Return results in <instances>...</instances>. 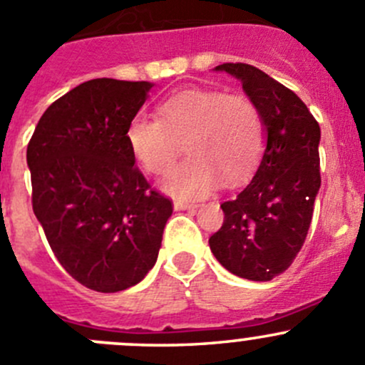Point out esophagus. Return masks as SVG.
Masks as SVG:
<instances>
[{
  "instance_id": "1",
  "label": "esophagus",
  "mask_w": 365,
  "mask_h": 365,
  "mask_svg": "<svg viewBox=\"0 0 365 365\" xmlns=\"http://www.w3.org/2000/svg\"><path fill=\"white\" fill-rule=\"evenodd\" d=\"M196 205L185 203V201H175V210H194Z\"/></svg>"
}]
</instances>
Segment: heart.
<instances>
[{"instance_id": "heart-1", "label": "heart", "mask_w": 365, "mask_h": 365, "mask_svg": "<svg viewBox=\"0 0 365 365\" xmlns=\"http://www.w3.org/2000/svg\"><path fill=\"white\" fill-rule=\"evenodd\" d=\"M132 157L160 175L185 141L189 159L162 180L176 200H200L217 189L220 176L235 183L259 162L267 143L263 116L251 98L215 90H185L159 108V118L135 114L125 132Z\"/></svg>"}]
</instances>
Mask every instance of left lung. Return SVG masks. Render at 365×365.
Listing matches in <instances>:
<instances>
[{"instance_id":"obj_1","label":"left lung","mask_w":365,"mask_h":365,"mask_svg":"<svg viewBox=\"0 0 365 365\" xmlns=\"http://www.w3.org/2000/svg\"><path fill=\"white\" fill-rule=\"evenodd\" d=\"M242 83L267 128V146L252 180L220 205L224 222L208 244L231 274L270 281L288 270L311 226L318 196L319 132L307 106L263 70L245 63L215 67Z\"/></svg>"}]
</instances>
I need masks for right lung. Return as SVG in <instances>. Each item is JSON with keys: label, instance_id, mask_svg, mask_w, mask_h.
<instances>
[{"label": "right lung", "instance_id": "1", "mask_svg": "<svg viewBox=\"0 0 365 365\" xmlns=\"http://www.w3.org/2000/svg\"><path fill=\"white\" fill-rule=\"evenodd\" d=\"M152 88L148 81H86L47 108L29 139L33 212L61 267L93 292L141 282L173 213L125 139Z\"/></svg>", "mask_w": 365, "mask_h": 365}]
</instances>
